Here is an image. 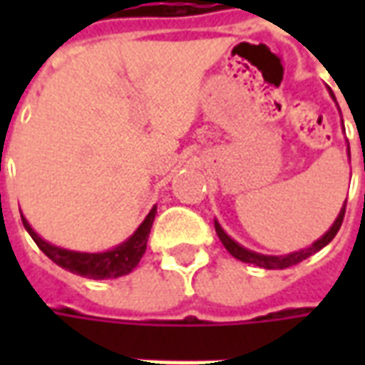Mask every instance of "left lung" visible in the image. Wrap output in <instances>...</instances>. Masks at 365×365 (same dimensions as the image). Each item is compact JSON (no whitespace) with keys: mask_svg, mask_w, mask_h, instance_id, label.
I'll use <instances>...</instances> for the list:
<instances>
[{"mask_svg":"<svg viewBox=\"0 0 365 365\" xmlns=\"http://www.w3.org/2000/svg\"><path fill=\"white\" fill-rule=\"evenodd\" d=\"M330 96L334 97V93H330ZM336 101V99H334ZM348 154H350V146H348ZM344 213H346V201L342 209H340V213H338L336 221L332 222V227H330L324 235H322L319 240H314L313 245L307 246V248H301V250H295V252L289 254H283V256H268V254H260V252H254V250H248L242 245H238L237 240H232V238L222 230V227L219 225V221H215V230H217V235L221 238L222 246L227 248L230 252V256H235L237 260L246 262V264H254V266H258V268H266V269H283V268H289V266H295L299 262L307 260L309 256H313L314 252H319L321 248L329 245L332 238L336 237V232L340 230V225L344 221Z\"/></svg>","mask_w":365,"mask_h":365,"instance_id":"obj_1","label":"left lung"}]
</instances>
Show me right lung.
<instances>
[{
  "mask_svg": "<svg viewBox=\"0 0 365 365\" xmlns=\"http://www.w3.org/2000/svg\"><path fill=\"white\" fill-rule=\"evenodd\" d=\"M154 217H156V205L152 207L150 213L146 215V219L138 225V229L125 242H120L111 250H105V252H76V250H68V248H62V246H54L51 242H46L44 238L36 235L27 219L21 215L23 225H25L31 238L56 266L68 269L72 274L90 277V279H113V277L130 274L138 266L144 252H146V242H148V235H150Z\"/></svg>",
  "mask_w": 365,
  "mask_h": 365,
  "instance_id": "right-lung-1",
  "label": "right lung"
}]
</instances>
